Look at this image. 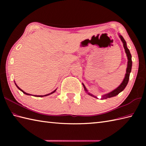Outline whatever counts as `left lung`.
<instances>
[{"label":"left lung","instance_id":"left-lung-1","mask_svg":"<svg viewBox=\"0 0 146 146\" xmlns=\"http://www.w3.org/2000/svg\"><path fill=\"white\" fill-rule=\"evenodd\" d=\"M120 38L121 39V41H122L123 42V48L125 49V53L127 54V59H128V62H127V70H126V73H125V78L123 79V82H122V83L118 86L117 88H115V90H113V91H111V92L108 93V94H106V95H104L102 96V99H107L108 98H111V97H115V96L117 95L118 94L120 93L122 91H123L124 88L126 87L127 85V83L129 82V76H130V73L131 72V69H132V56L131 52L129 51V49L127 47V44H126V42L125 41V39H123V37L119 35ZM82 85L83 86V87H84L85 90L88 93L87 90H86L85 86L84 85L83 83H82ZM88 94L89 95L92 96V97H94L96 98H97V97H95V96L92 95L91 94H90V93H88Z\"/></svg>","mask_w":146,"mask_h":146}]
</instances>
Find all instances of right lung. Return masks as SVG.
<instances>
[{"instance_id":"add662e5","label":"right lung","mask_w":146,"mask_h":146,"mask_svg":"<svg viewBox=\"0 0 146 146\" xmlns=\"http://www.w3.org/2000/svg\"><path fill=\"white\" fill-rule=\"evenodd\" d=\"M15 85H16V86H17V87L18 88V89L19 90H20L21 91V92H23V93H24V94H26V95H30V94H27V93H26L25 92H24L23 90H21L19 87V86L16 85V84H15ZM56 90V89L55 90H54L53 92H51V94H47V95H33V96H35V97H45V96H48V95H51V94H53V93H54L55 92V91Z\"/></svg>"}]
</instances>
